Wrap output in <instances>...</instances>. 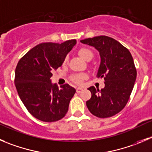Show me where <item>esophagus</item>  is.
<instances>
[{
  "label": "esophagus",
  "mask_w": 152,
  "mask_h": 152,
  "mask_svg": "<svg viewBox=\"0 0 152 152\" xmlns=\"http://www.w3.org/2000/svg\"><path fill=\"white\" fill-rule=\"evenodd\" d=\"M83 91V89L82 88H79H79H76V92H77L78 94L81 93V92Z\"/></svg>",
  "instance_id": "esophagus-1"
}]
</instances>
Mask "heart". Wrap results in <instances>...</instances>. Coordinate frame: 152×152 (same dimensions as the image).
<instances>
[{
	"instance_id": "heart-1",
	"label": "heart",
	"mask_w": 152,
	"mask_h": 152,
	"mask_svg": "<svg viewBox=\"0 0 152 152\" xmlns=\"http://www.w3.org/2000/svg\"><path fill=\"white\" fill-rule=\"evenodd\" d=\"M78 53L80 55L83 59L86 61H90L94 57V53L91 49H89L88 48L86 47H81L80 49H79L78 50ZM67 61V57H66L64 59V62H66ZM86 76L85 74H73L72 75L71 77H70V80L73 82V83L76 85H80L83 83V79H86Z\"/></svg>"
}]
</instances>
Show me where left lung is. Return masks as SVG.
Wrapping results in <instances>:
<instances>
[{
  "mask_svg": "<svg viewBox=\"0 0 152 152\" xmlns=\"http://www.w3.org/2000/svg\"><path fill=\"white\" fill-rule=\"evenodd\" d=\"M94 46L101 58L97 77L104 79L101 90L88 88L91 97L86 106L92 115L101 118L121 112L128 102L137 79V69L130 51L113 38L99 36L81 40Z\"/></svg>",
  "mask_w": 152,
  "mask_h": 152,
  "instance_id": "1",
  "label": "left lung"
}]
</instances>
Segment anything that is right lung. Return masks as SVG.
Returning a JSON list of instances; mask_svg holds the SVG:
<instances>
[{"instance_id":"add662e5","label":"right lung","mask_w":152,"mask_h":152,"mask_svg":"<svg viewBox=\"0 0 152 152\" xmlns=\"http://www.w3.org/2000/svg\"><path fill=\"white\" fill-rule=\"evenodd\" d=\"M76 43L69 39L62 43L43 42L28 51L17 64L15 86L18 96L34 117L45 122L63 118L76 89L68 84L51 83L52 72L61 66L66 54Z\"/></svg>"}]
</instances>
